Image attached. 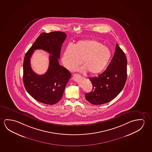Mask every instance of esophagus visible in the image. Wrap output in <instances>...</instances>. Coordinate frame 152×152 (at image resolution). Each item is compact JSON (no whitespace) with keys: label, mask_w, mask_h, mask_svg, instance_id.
<instances>
[{"label":"esophagus","mask_w":152,"mask_h":152,"mask_svg":"<svg viewBox=\"0 0 152 152\" xmlns=\"http://www.w3.org/2000/svg\"><path fill=\"white\" fill-rule=\"evenodd\" d=\"M80 75H77V74H75L73 75V77H80Z\"/></svg>","instance_id":"obj_1"}]
</instances>
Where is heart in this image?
<instances>
[{"mask_svg": "<svg viewBox=\"0 0 152 152\" xmlns=\"http://www.w3.org/2000/svg\"><path fill=\"white\" fill-rule=\"evenodd\" d=\"M111 56L108 47L96 40L85 39L68 46L63 54L62 63L65 69L72 71L81 61L83 65L77 69V71L97 75L106 68Z\"/></svg>", "mask_w": 152, "mask_h": 152, "instance_id": "heart-1", "label": "heart"}]
</instances>
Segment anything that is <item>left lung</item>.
I'll use <instances>...</instances> for the list:
<instances>
[{
    "mask_svg": "<svg viewBox=\"0 0 152 152\" xmlns=\"http://www.w3.org/2000/svg\"><path fill=\"white\" fill-rule=\"evenodd\" d=\"M127 64L125 54L117 44L113 58L107 69L97 77H90L93 87L91 91L86 94L87 101L99 105L115 99L125 86Z\"/></svg>",
    "mask_w": 152,
    "mask_h": 152,
    "instance_id": "left-lung-1",
    "label": "left lung"
}]
</instances>
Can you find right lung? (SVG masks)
<instances>
[{"label":"right lung","instance_id":"1","mask_svg":"<svg viewBox=\"0 0 152 152\" xmlns=\"http://www.w3.org/2000/svg\"><path fill=\"white\" fill-rule=\"evenodd\" d=\"M66 34L62 31L42 33L25 56L23 62V82L27 92L43 104H54L60 100L71 73L59 64L61 50ZM43 49L50 56L48 70L44 75L36 74L31 69L30 58L34 51Z\"/></svg>","mask_w":152,"mask_h":152}]
</instances>
